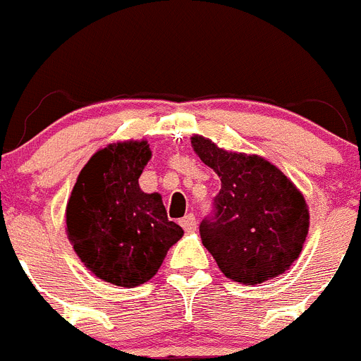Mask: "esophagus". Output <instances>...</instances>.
<instances>
[{
	"mask_svg": "<svg viewBox=\"0 0 361 361\" xmlns=\"http://www.w3.org/2000/svg\"><path fill=\"white\" fill-rule=\"evenodd\" d=\"M180 226L184 228V231L191 233V231H195L197 229V219L193 213H188V215H184L183 219H180Z\"/></svg>",
	"mask_w": 361,
	"mask_h": 361,
	"instance_id": "1",
	"label": "esophagus"
}]
</instances>
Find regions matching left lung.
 Instances as JSON below:
<instances>
[{
	"label": "left lung",
	"mask_w": 361,
	"mask_h": 361,
	"mask_svg": "<svg viewBox=\"0 0 361 361\" xmlns=\"http://www.w3.org/2000/svg\"><path fill=\"white\" fill-rule=\"evenodd\" d=\"M191 146L220 177L215 215L200 224L204 247L220 271L245 286L286 273L309 231L302 191L260 155L229 152L202 135L191 137Z\"/></svg>",
	"instance_id": "8db88e82"
}]
</instances>
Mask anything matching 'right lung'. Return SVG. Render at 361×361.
<instances>
[{
  "label": "right lung",
  "instance_id": "add662e5",
  "mask_svg": "<svg viewBox=\"0 0 361 361\" xmlns=\"http://www.w3.org/2000/svg\"><path fill=\"white\" fill-rule=\"evenodd\" d=\"M152 159L146 139L111 142L86 162L66 202V235L97 279L121 288L148 282L183 238L162 197L139 186Z\"/></svg>",
  "mask_w": 361,
  "mask_h": 361
}]
</instances>
